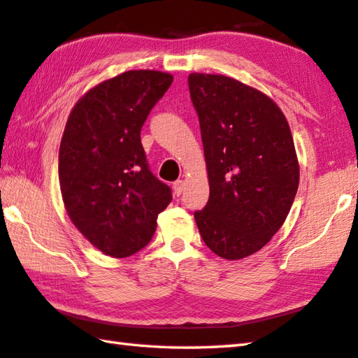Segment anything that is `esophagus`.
Here are the masks:
<instances>
[{
  "mask_svg": "<svg viewBox=\"0 0 358 358\" xmlns=\"http://www.w3.org/2000/svg\"><path fill=\"white\" fill-rule=\"evenodd\" d=\"M184 185H185V182H184L182 179L176 180V182L173 184V190H174V195H176V196H180V195H182V192H184Z\"/></svg>",
  "mask_w": 358,
  "mask_h": 358,
  "instance_id": "1",
  "label": "esophagus"
}]
</instances>
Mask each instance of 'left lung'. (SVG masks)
Returning <instances> with one entry per match:
<instances>
[{"label":"left lung","mask_w":358,"mask_h":358,"mask_svg":"<svg viewBox=\"0 0 358 358\" xmlns=\"http://www.w3.org/2000/svg\"><path fill=\"white\" fill-rule=\"evenodd\" d=\"M209 201L195 212L199 234L220 258H247L285 223L299 187V162L283 111L234 78L190 73Z\"/></svg>","instance_id":"1"}]
</instances>
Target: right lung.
<instances>
[{"label": "right lung", "instance_id": "add662e5", "mask_svg": "<svg viewBox=\"0 0 358 358\" xmlns=\"http://www.w3.org/2000/svg\"><path fill=\"white\" fill-rule=\"evenodd\" d=\"M173 83L159 71H129L87 91L59 146V185L77 229L100 252L125 258L152 239L171 189L150 173L141 127Z\"/></svg>", "mask_w": 358, "mask_h": 358}]
</instances>
